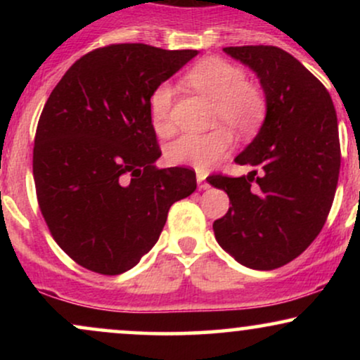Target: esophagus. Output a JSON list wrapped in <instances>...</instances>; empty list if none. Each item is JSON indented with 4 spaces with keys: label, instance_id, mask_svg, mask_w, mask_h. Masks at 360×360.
<instances>
[{
    "label": "esophagus",
    "instance_id": "obj_1",
    "mask_svg": "<svg viewBox=\"0 0 360 360\" xmlns=\"http://www.w3.org/2000/svg\"><path fill=\"white\" fill-rule=\"evenodd\" d=\"M196 179H198V188H200V189H208L210 188L208 181H206L205 172H198Z\"/></svg>",
    "mask_w": 360,
    "mask_h": 360
}]
</instances>
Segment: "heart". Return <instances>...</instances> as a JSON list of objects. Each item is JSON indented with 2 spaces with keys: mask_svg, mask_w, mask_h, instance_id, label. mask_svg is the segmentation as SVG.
<instances>
[{
  "mask_svg": "<svg viewBox=\"0 0 360 360\" xmlns=\"http://www.w3.org/2000/svg\"><path fill=\"white\" fill-rule=\"evenodd\" d=\"M184 81L213 101L212 125L208 134H184L171 142L166 157L174 166L206 171L232 148L230 130L238 137H250L266 118V98L257 86L247 82L245 71L229 60L208 57L186 72ZM174 89L160 82L148 100L152 125L160 135L172 131L171 108Z\"/></svg>",
  "mask_w": 360,
  "mask_h": 360,
  "instance_id": "b5f03b06",
  "label": "heart"
}]
</instances>
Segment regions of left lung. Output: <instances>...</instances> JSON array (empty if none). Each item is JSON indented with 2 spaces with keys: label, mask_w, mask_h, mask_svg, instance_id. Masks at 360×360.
I'll list each match as a JSON object with an SVG mask.
<instances>
[{
  "label": "left lung",
  "mask_w": 360,
  "mask_h": 360,
  "mask_svg": "<svg viewBox=\"0 0 360 360\" xmlns=\"http://www.w3.org/2000/svg\"><path fill=\"white\" fill-rule=\"evenodd\" d=\"M257 74L266 118L235 157L247 176H210L232 206L213 223L217 242L242 266L278 269L316 238L340 172L337 113L328 91L298 59L272 45L225 47Z\"/></svg>",
  "instance_id": "obj_1"
}]
</instances>
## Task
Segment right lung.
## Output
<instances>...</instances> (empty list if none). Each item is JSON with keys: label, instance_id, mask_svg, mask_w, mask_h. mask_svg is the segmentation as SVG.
I'll use <instances>...</instances> for the list:
<instances>
[{"label": "right lung", "instance_id": "right-lung-1", "mask_svg": "<svg viewBox=\"0 0 360 360\" xmlns=\"http://www.w3.org/2000/svg\"><path fill=\"white\" fill-rule=\"evenodd\" d=\"M198 51L113 44L76 60L45 103L34 179L53 240L98 274H122L147 254L169 208L196 189L188 167L157 169L148 100Z\"/></svg>", "mask_w": 360, "mask_h": 360}]
</instances>
